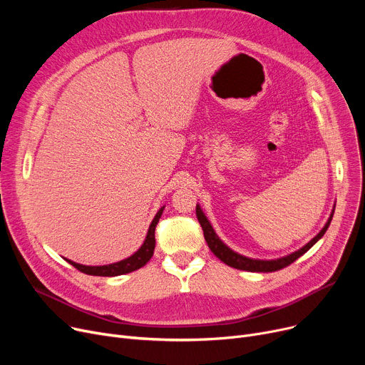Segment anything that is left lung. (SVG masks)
Listing matches in <instances>:
<instances>
[{"label": "left lung", "instance_id": "left-lung-1", "mask_svg": "<svg viewBox=\"0 0 365 365\" xmlns=\"http://www.w3.org/2000/svg\"><path fill=\"white\" fill-rule=\"evenodd\" d=\"M333 215H334V210L331 212L327 223H325V226L321 229V232L314 237L308 244L303 245L300 250L289 255V256H284V257H279V259H275V260H259V259H250V257H245L242 255H238L235 253L234 250H231L219 237L217 234L215 232L213 226L210 225L208 219L205 217V215L202 213L201 207L197 204V219L202 227V232H204V238L210 247V250H212L215 253L216 257H219L223 263H226L227 266L231 267H235V269H240V271H248V272H275V271H279L282 269V267L292 264L294 260H297L300 256H303L306 252L309 250V248L319 240L322 238V235L325 234V231H327L330 223H331V219H333Z\"/></svg>", "mask_w": 365, "mask_h": 365}]
</instances>
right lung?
<instances>
[{
  "instance_id": "obj_1",
  "label": "right lung",
  "mask_w": 365,
  "mask_h": 365,
  "mask_svg": "<svg viewBox=\"0 0 365 365\" xmlns=\"http://www.w3.org/2000/svg\"><path fill=\"white\" fill-rule=\"evenodd\" d=\"M163 210H164V207H161L158 210L157 216L153 217V220L148 229V235H146L142 247L133 256H130L121 262L103 264V266H86V264L75 263L68 259H65V260L68 263H71L73 267H76L80 272H84L87 275H96V277H117V275H124V274L133 272L136 269H140L142 266H145L149 262V259L153 255V250H155V227L163 215Z\"/></svg>"
}]
</instances>
